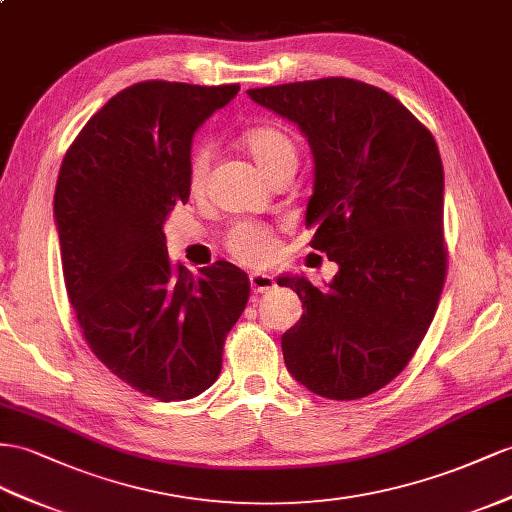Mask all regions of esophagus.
Segmentation results:
<instances>
[{"instance_id": "obj_1", "label": "esophagus", "mask_w": 512, "mask_h": 512, "mask_svg": "<svg viewBox=\"0 0 512 512\" xmlns=\"http://www.w3.org/2000/svg\"><path fill=\"white\" fill-rule=\"evenodd\" d=\"M248 279H251V290L255 294H266L272 290V287H277V283H274L270 274H264V272H253Z\"/></svg>"}]
</instances>
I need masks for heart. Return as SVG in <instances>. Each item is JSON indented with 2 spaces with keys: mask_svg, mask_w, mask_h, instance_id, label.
Listing matches in <instances>:
<instances>
[{
  "mask_svg": "<svg viewBox=\"0 0 512 512\" xmlns=\"http://www.w3.org/2000/svg\"><path fill=\"white\" fill-rule=\"evenodd\" d=\"M246 151L253 155L257 166L264 170L268 177L279 173L285 166L298 164V151L294 140L285 134L281 127L274 125H259L248 129L244 138ZM209 149L199 147L192 153L190 160V186L192 190H199L205 181L207 168H209ZM225 246L233 259L246 266H259L274 253V238L268 227L259 225V222L244 220L233 225L225 238Z\"/></svg>",
  "mask_w": 512,
  "mask_h": 512,
  "instance_id": "1",
  "label": "heart"
}]
</instances>
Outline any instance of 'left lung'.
<instances>
[{
  "label": "left lung",
  "instance_id": "obj_1",
  "mask_svg": "<svg viewBox=\"0 0 512 512\" xmlns=\"http://www.w3.org/2000/svg\"><path fill=\"white\" fill-rule=\"evenodd\" d=\"M307 138L316 179L311 246L339 266L329 287L281 277L303 300L283 333L287 370L329 400L389 385L435 318L448 268L443 164L430 131L385 90L348 77L246 90Z\"/></svg>",
  "mask_w": 512,
  "mask_h": 512
}]
</instances>
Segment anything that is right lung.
<instances>
[{
  "mask_svg": "<svg viewBox=\"0 0 512 512\" xmlns=\"http://www.w3.org/2000/svg\"><path fill=\"white\" fill-rule=\"evenodd\" d=\"M238 84L149 80L121 90L77 134L54 196L64 285L88 348L162 402L216 383L227 333L251 294L229 264L173 266L164 222L190 196L194 131Z\"/></svg>",
  "mask_w": 512,
  "mask_h": 512,
  "instance_id": "right-lung-1",
  "label": "right lung"
}]
</instances>
